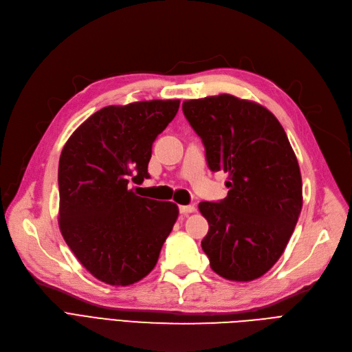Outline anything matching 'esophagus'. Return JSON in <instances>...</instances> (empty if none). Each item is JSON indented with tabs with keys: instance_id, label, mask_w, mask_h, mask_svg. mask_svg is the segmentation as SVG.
I'll return each instance as SVG.
<instances>
[{
	"instance_id": "1",
	"label": "esophagus",
	"mask_w": 352,
	"mask_h": 352,
	"mask_svg": "<svg viewBox=\"0 0 352 352\" xmlns=\"http://www.w3.org/2000/svg\"><path fill=\"white\" fill-rule=\"evenodd\" d=\"M195 211V206H181L179 207V212L182 215H187V214H191Z\"/></svg>"
}]
</instances>
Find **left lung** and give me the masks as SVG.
<instances>
[{"mask_svg":"<svg viewBox=\"0 0 352 352\" xmlns=\"http://www.w3.org/2000/svg\"><path fill=\"white\" fill-rule=\"evenodd\" d=\"M182 111L210 170L228 173V195L198 204L210 226L201 247L223 278H260L280 260L302 208L300 165L284 128L265 107L230 94L184 101Z\"/></svg>","mask_w":352,"mask_h":352,"instance_id":"obj_1","label":"left lung"}]
</instances>
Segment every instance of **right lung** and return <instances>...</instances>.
I'll list each match as a JSON object with an SVG mask.
<instances>
[{
  "instance_id": "right-lung-1",
  "label": "right lung",
  "mask_w": 352,
  "mask_h": 352,
  "mask_svg": "<svg viewBox=\"0 0 352 352\" xmlns=\"http://www.w3.org/2000/svg\"><path fill=\"white\" fill-rule=\"evenodd\" d=\"M179 108V100L108 105L65 142L58 165L60 218L67 245L97 280L131 285L155 267L178 218L170 201L128 188L150 178L153 142Z\"/></svg>"
}]
</instances>
